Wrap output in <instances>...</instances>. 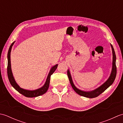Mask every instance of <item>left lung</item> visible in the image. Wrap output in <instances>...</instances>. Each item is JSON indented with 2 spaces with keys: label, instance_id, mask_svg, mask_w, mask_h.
<instances>
[{
  "label": "left lung",
  "instance_id": "8db88e82",
  "mask_svg": "<svg viewBox=\"0 0 123 123\" xmlns=\"http://www.w3.org/2000/svg\"><path fill=\"white\" fill-rule=\"evenodd\" d=\"M111 47L112 49V52H113V67H112V70H111V74L110 75V77H109L108 79V80H107L104 83V84L102 85L98 88H97L96 89L91 91H84L79 90V89H78L74 84V82L72 81V78L71 76V74H70L69 70H68L67 74H68V78H69L70 84H71L72 88L74 89V90L75 91V92H76L78 95H79L81 96L85 97H87V98H95V97H98L99 95H100L101 93H102L104 92V91H105L109 87V86L113 84L115 79L116 74H117V68H116V57L115 52L114 49L112 45H111Z\"/></svg>",
  "mask_w": 123,
  "mask_h": 123
}]
</instances>
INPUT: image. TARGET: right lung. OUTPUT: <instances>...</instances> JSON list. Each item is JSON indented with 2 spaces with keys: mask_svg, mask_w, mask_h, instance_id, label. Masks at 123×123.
I'll return each mask as SVG.
<instances>
[{
  "mask_svg": "<svg viewBox=\"0 0 123 123\" xmlns=\"http://www.w3.org/2000/svg\"><path fill=\"white\" fill-rule=\"evenodd\" d=\"M14 43L15 42H13L11 44V45L10 46L8 52V54H7V58H8L7 74H8V79L10 84H11V85L14 88V89H15L18 91V92H19L20 93H21L22 95L26 97H30V98L36 97H38V96L43 95V94L45 93L48 90V88L49 87V81H50L51 75L53 74L55 71V70L56 69L58 64L55 65L54 66H53L51 69L49 74L48 75V77H47L45 84H44V85L42 87H41L40 88L38 89H36L35 90H25V89H24L21 88L17 84V83L16 82L15 80L14 79V78L13 77L12 73V69H11V63H10V52H11L12 46L13 45V44H14Z\"/></svg>",
  "mask_w": 123,
  "mask_h": 123,
  "instance_id": "obj_1",
  "label": "right lung"
}]
</instances>
